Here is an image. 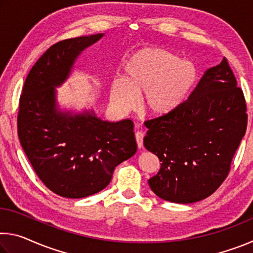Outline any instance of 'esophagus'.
Returning a JSON list of instances; mask_svg holds the SVG:
<instances>
[{"label":"esophagus","instance_id":"esophagus-1","mask_svg":"<svg viewBox=\"0 0 253 253\" xmlns=\"http://www.w3.org/2000/svg\"><path fill=\"white\" fill-rule=\"evenodd\" d=\"M135 138H136V143H137V146L138 148H143L144 144H143V140H144V134L142 131H137L135 134Z\"/></svg>","mask_w":253,"mask_h":253}]
</instances>
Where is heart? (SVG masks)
Segmentation results:
<instances>
[{
  "mask_svg": "<svg viewBox=\"0 0 253 253\" xmlns=\"http://www.w3.org/2000/svg\"><path fill=\"white\" fill-rule=\"evenodd\" d=\"M198 79V68L190 60L164 49H140L124 63L123 78L111 81L110 104L119 111H129L143 92L144 111L155 117L168 116L185 101Z\"/></svg>",
  "mask_w": 253,
  "mask_h": 253,
  "instance_id": "1",
  "label": "heart"
}]
</instances>
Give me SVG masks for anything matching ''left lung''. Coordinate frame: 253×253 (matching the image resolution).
<instances>
[{"instance_id":"8db88e82","label":"left lung","mask_w":253,"mask_h":253,"mask_svg":"<svg viewBox=\"0 0 253 253\" xmlns=\"http://www.w3.org/2000/svg\"><path fill=\"white\" fill-rule=\"evenodd\" d=\"M247 124L245 95L223 58L179 108L145 124L144 146L162 162L160 172L148 179L152 191L183 204L214 193L228 177Z\"/></svg>"}]
</instances>
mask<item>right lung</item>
<instances>
[{
  "label": "right lung",
  "mask_w": 253,
  "mask_h": 253,
  "mask_svg": "<svg viewBox=\"0 0 253 253\" xmlns=\"http://www.w3.org/2000/svg\"><path fill=\"white\" fill-rule=\"evenodd\" d=\"M102 36L51 45L30 70L20 96V143L38 177L62 198L81 199L104 190L115 168L137 151L130 119L109 123L89 111L70 116L55 109L53 87L66 80L81 51Z\"/></svg>",
  "instance_id": "obj_1"
}]
</instances>
